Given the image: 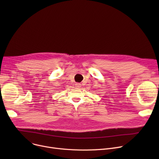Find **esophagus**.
I'll use <instances>...</instances> for the list:
<instances>
[{
	"label": "esophagus",
	"mask_w": 159,
	"mask_h": 159,
	"mask_svg": "<svg viewBox=\"0 0 159 159\" xmlns=\"http://www.w3.org/2000/svg\"><path fill=\"white\" fill-rule=\"evenodd\" d=\"M75 86H76L77 88H79L80 87H81L80 83H76V84H75Z\"/></svg>",
	"instance_id": "obj_1"
}]
</instances>
